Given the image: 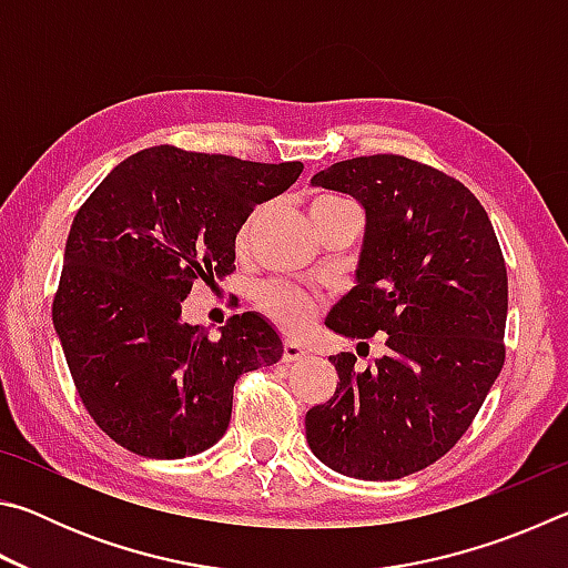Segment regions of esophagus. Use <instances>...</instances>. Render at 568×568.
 Listing matches in <instances>:
<instances>
[{
    "label": "esophagus",
    "instance_id": "obj_1",
    "mask_svg": "<svg viewBox=\"0 0 568 568\" xmlns=\"http://www.w3.org/2000/svg\"><path fill=\"white\" fill-rule=\"evenodd\" d=\"M305 358V351L301 348V345L293 343V341H285L283 345V361L285 363H295V361H303Z\"/></svg>",
    "mask_w": 568,
    "mask_h": 568
}]
</instances>
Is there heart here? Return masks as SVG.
I'll return each instance as SVG.
<instances>
[{
  "label": "heart",
  "mask_w": 568,
  "mask_h": 568,
  "mask_svg": "<svg viewBox=\"0 0 568 568\" xmlns=\"http://www.w3.org/2000/svg\"><path fill=\"white\" fill-rule=\"evenodd\" d=\"M341 203H348V200H343L338 195H318L313 200L311 210H318V207H328V205H341ZM261 223V213L250 215L245 220V225L240 227L237 233V247H247L250 240L255 235V227ZM261 307L265 311L267 318H273L277 325H281L283 331L287 333H297L303 331L307 323L313 321L315 315V301L305 291L295 285H287V283H271L265 285L261 291Z\"/></svg>",
  "instance_id": "obj_1"
}]
</instances>
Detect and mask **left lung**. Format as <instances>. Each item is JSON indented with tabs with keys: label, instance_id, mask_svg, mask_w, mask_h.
I'll return each instance as SVG.
<instances>
[{
	"label": "left lung",
	"instance_id": "1",
	"mask_svg": "<svg viewBox=\"0 0 568 568\" xmlns=\"http://www.w3.org/2000/svg\"><path fill=\"white\" fill-rule=\"evenodd\" d=\"M311 182L365 207L358 285L325 325L353 341L386 333V355L363 373L353 353L333 355L341 381L307 410V446L353 478L416 474L458 444L504 368L501 245L474 192L418 160L353 158Z\"/></svg>",
	"mask_w": 568,
	"mask_h": 568
}]
</instances>
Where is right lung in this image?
<instances>
[{"mask_svg":"<svg viewBox=\"0 0 568 568\" xmlns=\"http://www.w3.org/2000/svg\"><path fill=\"white\" fill-rule=\"evenodd\" d=\"M301 172L160 145L122 160L77 210L52 323L84 408L114 444L195 456L227 430L235 381L281 361V335L257 313L233 315L213 341L182 321V301L235 271L240 227Z\"/></svg>","mask_w":568,"mask_h":568,"instance_id":"1","label":"right lung"}]
</instances>
